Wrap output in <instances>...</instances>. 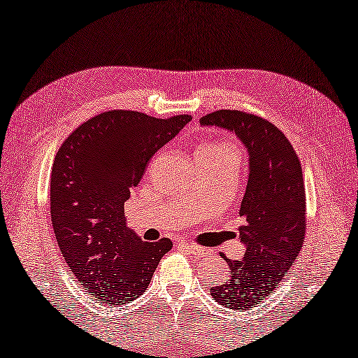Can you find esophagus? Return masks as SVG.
I'll list each match as a JSON object with an SVG mask.
<instances>
[{
    "label": "esophagus",
    "instance_id": "1",
    "mask_svg": "<svg viewBox=\"0 0 358 358\" xmlns=\"http://www.w3.org/2000/svg\"><path fill=\"white\" fill-rule=\"evenodd\" d=\"M180 247H184L187 252H190L192 255H195V256H206L208 253V250L206 248H203V247H199V245H195V243H189V242H180Z\"/></svg>",
    "mask_w": 358,
    "mask_h": 358
}]
</instances>
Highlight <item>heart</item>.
Returning <instances> with one entry per match:
<instances>
[{"label":"heart","mask_w":358,"mask_h":358,"mask_svg":"<svg viewBox=\"0 0 358 358\" xmlns=\"http://www.w3.org/2000/svg\"><path fill=\"white\" fill-rule=\"evenodd\" d=\"M199 150H206V152H222V154H237L236 148L231 143H210L204 144L199 148Z\"/></svg>","instance_id":"obj_1"}]
</instances>
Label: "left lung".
<instances>
[{
    "instance_id": "1",
    "label": "left lung",
    "mask_w": 358,
    "mask_h": 358,
    "mask_svg": "<svg viewBox=\"0 0 358 358\" xmlns=\"http://www.w3.org/2000/svg\"><path fill=\"white\" fill-rule=\"evenodd\" d=\"M241 138L250 155V174L239 215L245 255L228 262L229 275L210 289L215 302L248 310L264 302L299 258L306 233L302 165L291 141L267 119L241 110H218L199 119Z\"/></svg>"
}]
</instances>
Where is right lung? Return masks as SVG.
I'll use <instances>...</instances> for the list:
<instances>
[{
  "mask_svg": "<svg viewBox=\"0 0 358 358\" xmlns=\"http://www.w3.org/2000/svg\"><path fill=\"white\" fill-rule=\"evenodd\" d=\"M192 116L157 119L110 110L61 144L50 178V214L66 264L102 305L130 303L146 291L173 242H144L125 227L124 203L148 163Z\"/></svg>",
  "mask_w": 358,
  "mask_h": 358,
  "instance_id": "1",
  "label": "right lung"
}]
</instances>
